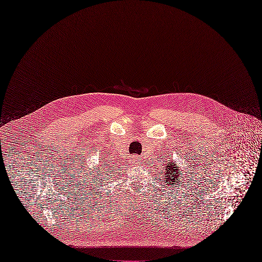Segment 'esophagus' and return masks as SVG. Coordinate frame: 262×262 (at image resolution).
<instances>
[{
    "instance_id": "obj_1",
    "label": "esophagus",
    "mask_w": 262,
    "mask_h": 262,
    "mask_svg": "<svg viewBox=\"0 0 262 262\" xmlns=\"http://www.w3.org/2000/svg\"><path fill=\"white\" fill-rule=\"evenodd\" d=\"M140 164V157L139 156H132L130 158V165L132 166H137Z\"/></svg>"
}]
</instances>
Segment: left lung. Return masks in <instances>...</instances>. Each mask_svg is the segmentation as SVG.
Here are the masks:
<instances>
[{"mask_svg": "<svg viewBox=\"0 0 262 262\" xmlns=\"http://www.w3.org/2000/svg\"><path fill=\"white\" fill-rule=\"evenodd\" d=\"M165 181L164 183H167L168 186L176 188V185H181L182 181H180V176H181L182 171L180 170L179 166H177L176 162L173 160L168 161L165 167ZM183 180V179H182Z\"/></svg>", "mask_w": 262, "mask_h": 262, "instance_id": "8db88e82", "label": "left lung"}]
</instances>
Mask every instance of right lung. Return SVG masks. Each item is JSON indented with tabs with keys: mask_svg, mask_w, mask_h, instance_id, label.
I'll list each match as a JSON object with an SVG mask.
<instances>
[{
	"mask_svg": "<svg viewBox=\"0 0 262 262\" xmlns=\"http://www.w3.org/2000/svg\"><path fill=\"white\" fill-rule=\"evenodd\" d=\"M98 168H100V167H97V168H96V170H94V171H95V172H96L97 174H100V173H101V170L98 169ZM90 174H91V173H90ZM92 180H93V179H92Z\"/></svg>",
	"mask_w": 262,
	"mask_h": 262,
	"instance_id": "obj_1",
	"label": "right lung"
}]
</instances>
